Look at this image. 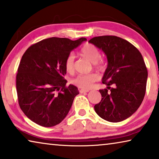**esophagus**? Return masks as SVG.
I'll use <instances>...</instances> for the list:
<instances>
[{"label": "esophagus", "mask_w": 159, "mask_h": 159, "mask_svg": "<svg viewBox=\"0 0 159 159\" xmlns=\"http://www.w3.org/2000/svg\"><path fill=\"white\" fill-rule=\"evenodd\" d=\"M89 90V89H80V93H88Z\"/></svg>", "instance_id": "esophagus-1"}]
</instances>
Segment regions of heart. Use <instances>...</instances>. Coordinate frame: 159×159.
Masks as SVG:
<instances>
[{"mask_svg": "<svg viewBox=\"0 0 159 159\" xmlns=\"http://www.w3.org/2000/svg\"><path fill=\"white\" fill-rule=\"evenodd\" d=\"M80 54L82 57L95 64V67L98 70H102L104 67V64L102 61L99 60L100 58V52L95 45L91 43H87L80 49ZM64 66L66 72L72 73L75 68V56L73 54H70L65 59ZM98 79V76L96 74L79 75L72 80V84L80 88L88 89L91 88L93 83Z\"/></svg>", "mask_w": 159, "mask_h": 159, "instance_id": "obj_1", "label": "heart"}]
</instances>
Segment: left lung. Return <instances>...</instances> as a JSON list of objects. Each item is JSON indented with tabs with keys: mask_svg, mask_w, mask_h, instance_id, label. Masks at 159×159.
<instances>
[{
	"mask_svg": "<svg viewBox=\"0 0 159 159\" xmlns=\"http://www.w3.org/2000/svg\"><path fill=\"white\" fill-rule=\"evenodd\" d=\"M107 56V67L102 79L111 89H100L102 100L95 105L96 113L105 120L118 123L129 118L143 100L148 72L141 52L132 43L116 36L91 39ZM114 84L115 87L110 88Z\"/></svg>",
	"mask_w": 159,
	"mask_h": 159,
	"instance_id": "8db88e82",
	"label": "left lung"
}]
</instances>
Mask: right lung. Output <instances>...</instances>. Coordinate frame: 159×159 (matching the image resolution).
<instances>
[{
    "mask_svg": "<svg viewBox=\"0 0 159 159\" xmlns=\"http://www.w3.org/2000/svg\"><path fill=\"white\" fill-rule=\"evenodd\" d=\"M87 39L72 41L52 37L34 43L23 55L16 75L20 109L34 123L43 127L60 123L79 94L77 87L66 86L65 59Z\"/></svg>",
    "mask_w": 159,
    "mask_h": 159,
    "instance_id": "right-lung-1",
    "label": "right lung"
}]
</instances>
